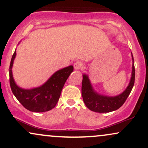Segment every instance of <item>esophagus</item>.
Instances as JSON below:
<instances>
[{"mask_svg": "<svg viewBox=\"0 0 148 148\" xmlns=\"http://www.w3.org/2000/svg\"><path fill=\"white\" fill-rule=\"evenodd\" d=\"M82 67H83V64L80 61H76V63H74V68L76 70H80L82 68Z\"/></svg>", "mask_w": 148, "mask_h": 148, "instance_id": "1", "label": "esophagus"}]
</instances>
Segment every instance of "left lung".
<instances>
[{
  "mask_svg": "<svg viewBox=\"0 0 148 148\" xmlns=\"http://www.w3.org/2000/svg\"><path fill=\"white\" fill-rule=\"evenodd\" d=\"M131 56L132 60L131 78L126 89L117 96H107L98 93L93 88L88 75L85 74H83L82 82V96L86 106L89 110L97 113H108L118 109L124 104L131 92L135 78L134 59L132 53Z\"/></svg>",
  "mask_w": 148,
  "mask_h": 148,
  "instance_id": "left-lung-1",
  "label": "left lung"
}]
</instances>
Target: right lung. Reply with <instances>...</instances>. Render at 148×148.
Masks as SVG:
<instances>
[{"instance_id":"1","label":"right lung","mask_w":148,"mask_h":148,"mask_svg":"<svg viewBox=\"0 0 148 148\" xmlns=\"http://www.w3.org/2000/svg\"><path fill=\"white\" fill-rule=\"evenodd\" d=\"M16 49L9 66V83L13 93L22 105L30 111L42 113L51 110L57 104L65 81L74 70L72 65L54 73L46 83L33 89H23L17 85L13 77L12 67Z\"/></svg>"}]
</instances>
